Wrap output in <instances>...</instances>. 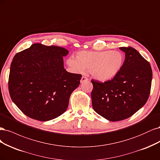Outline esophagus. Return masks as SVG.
I'll return each instance as SVG.
<instances>
[{"label":"esophagus","instance_id":"obj_1","mask_svg":"<svg viewBox=\"0 0 160 160\" xmlns=\"http://www.w3.org/2000/svg\"><path fill=\"white\" fill-rule=\"evenodd\" d=\"M88 80V78H86V76H82L81 80H80V82H81V83H84V82H86Z\"/></svg>","mask_w":160,"mask_h":160}]
</instances>
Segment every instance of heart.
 <instances>
[{
    "instance_id": "1",
    "label": "heart",
    "mask_w": 160,
    "mask_h": 160,
    "mask_svg": "<svg viewBox=\"0 0 160 160\" xmlns=\"http://www.w3.org/2000/svg\"><path fill=\"white\" fill-rule=\"evenodd\" d=\"M125 57L120 50L80 51L75 56H70L66 63L76 73L88 69L90 74L101 81H106L120 72Z\"/></svg>"
}]
</instances>
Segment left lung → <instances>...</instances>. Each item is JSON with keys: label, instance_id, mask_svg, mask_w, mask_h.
<instances>
[{"label": "left lung", "instance_id": "1", "mask_svg": "<svg viewBox=\"0 0 160 160\" xmlns=\"http://www.w3.org/2000/svg\"><path fill=\"white\" fill-rule=\"evenodd\" d=\"M124 64L112 80H92V104L94 111L106 120L127 119L146 104L150 93L152 70L148 62L132 47H120Z\"/></svg>", "mask_w": 160, "mask_h": 160}]
</instances>
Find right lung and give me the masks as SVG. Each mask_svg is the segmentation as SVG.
<instances>
[{
    "instance_id": "1",
    "label": "right lung",
    "mask_w": 160,
    "mask_h": 160,
    "mask_svg": "<svg viewBox=\"0 0 160 160\" xmlns=\"http://www.w3.org/2000/svg\"><path fill=\"white\" fill-rule=\"evenodd\" d=\"M68 52L60 46L37 43L14 56L9 94L26 116L46 122L66 112L70 96L82 78L64 68L63 57Z\"/></svg>"
}]
</instances>
